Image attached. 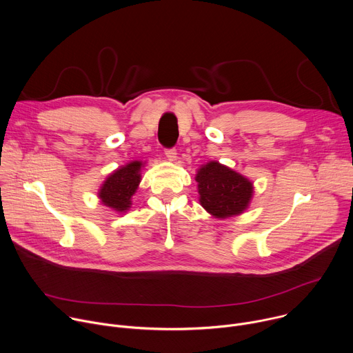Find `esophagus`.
I'll list each match as a JSON object with an SVG mask.
<instances>
[{
	"instance_id": "obj_1",
	"label": "esophagus",
	"mask_w": 353,
	"mask_h": 353,
	"mask_svg": "<svg viewBox=\"0 0 353 353\" xmlns=\"http://www.w3.org/2000/svg\"><path fill=\"white\" fill-rule=\"evenodd\" d=\"M165 157L170 160V161H174L176 159V150L172 148V149H165Z\"/></svg>"
}]
</instances>
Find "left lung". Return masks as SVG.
<instances>
[{
	"label": "left lung",
	"instance_id": "1",
	"mask_svg": "<svg viewBox=\"0 0 353 353\" xmlns=\"http://www.w3.org/2000/svg\"><path fill=\"white\" fill-rule=\"evenodd\" d=\"M196 181L201 205L217 219L241 214L252 199V182L217 161L201 167Z\"/></svg>",
	"mask_w": 353,
	"mask_h": 353
}]
</instances>
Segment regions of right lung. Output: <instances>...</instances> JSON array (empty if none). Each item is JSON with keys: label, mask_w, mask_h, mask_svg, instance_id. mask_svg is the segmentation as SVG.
Here are the masks:
<instances>
[{"label": "right lung", "mask_w": 353, "mask_h": 353, "mask_svg": "<svg viewBox=\"0 0 353 353\" xmlns=\"http://www.w3.org/2000/svg\"><path fill=\"white\" fill-rule=\"evenodd\" d=\"M140 168L142 163L132 161L110 175L99 192L101 201L121 213L128 210L130 207V197L140 182Z\"/></svg>", "instance_id": "obj_1"}]
</instances>
